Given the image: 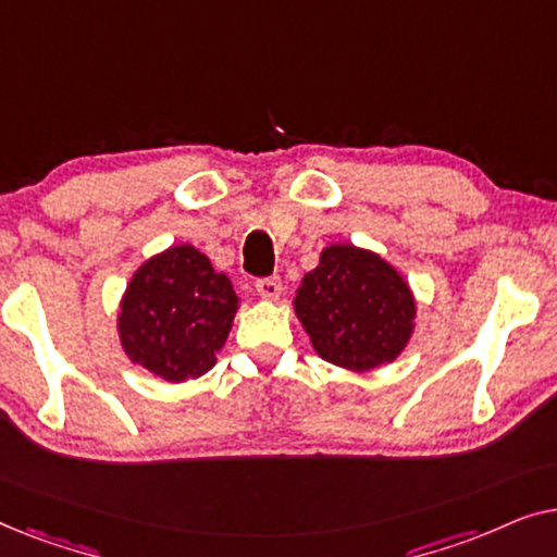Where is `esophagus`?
<instances>
[{
    "mask_svg": "<svg viewBox=\"0 0 557 557\" xmlns=\"http://www.w3.org/2000/svg\"><path fill=\"white\" fill-rule=\"evenodd\" d=\"M256 292L261 299L265 301H276L281 292H284V286H281V278L278 276H271V278H258L256 281Z\"/></svg>",
    "mask_w": 557,
    "mask_h": 557,
    "instance_id": "34e87169",
    "label": "esophagus"
}]
</instances>
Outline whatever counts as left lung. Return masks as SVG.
Masks as SVG:
<instances>
[{
	"label": "left lung",
	"instance_id": "1",
	"mask_svg": "<svg viewBox=\"0 0 557 557\" xmlns=\"http://www.w3.org/2000/svg\"><path fill=\"white\" fill-rule=\"evenodd\" d=\"M416 311L403 273L352 243L326 246L294 296V314L314 352L349 372L398 360L416 332Z\"/></svg>",
	"mask_w": 557,
	"mask_h": 557
}]
</instances>
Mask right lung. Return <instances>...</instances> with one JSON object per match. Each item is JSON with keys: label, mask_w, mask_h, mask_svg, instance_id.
<instances>
[{"label": "right lung", "mask_w": 557, "mask_h": 557, "mask_svg": "<svg viewBox=\"0 0 557 557\" xmlns=\"http://www.w3.org/2000/svg\"><path fill=\"white\" fill-rule=\"evenodd\" d=\"M238 294L231 278L189 243L151 256L119 301L124 355L166 383L202 377L231 334Z\"/></svg>", "instance_id": "right-lung-1"}]
</instances>
